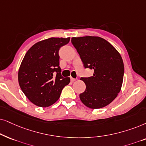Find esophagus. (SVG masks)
Returning a JSON list of instances; mask_svg holds the SVG:
<instances>
[{"instance_id":"1","label":"esophagus","mask_w":146,"mask_h":146,"mask_svg":"<svg viewBox=\"0 0 146 146\" xmlns=\"http://www.w3.org/2000/svg\"><path fill=\"white\" fill-rule=\"evenodd\" d=\"M75 81H76V79L73 78V77H71V82H74Z\"/></svg>"}]
</instances>
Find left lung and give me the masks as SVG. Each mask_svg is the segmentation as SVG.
Wrapping results in <instances>:
<instances>
[{
	"label": "left lung",
	"mask_w": 146,
	"mask_h": 146,
	"mask_svg": "<svg viewBox=\"0 0 146 146\" xmlns=\"http://www.w3.org/2000/svg\"><path fill=\"white\" fill-rule=\"evenodd\" d=\"M71 42L77 49L85 68L94 71L93 75L81 77L86 89L79 95L85 106L91 109L104 108L117 96L123 83V59L116 48L100 36L73 37Z\"/></svg>",
	"instance_id": "left-lung-1"
}]
</instances>
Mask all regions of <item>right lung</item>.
<instances>
[{
	"instance_id": "obj_1",
	"label": "right lung",
	"mask_w": 146,
	"mask_h": 146,
	"mask_svg": "<svg viewBox=\"0 0 146 146\" xmlns=\"http://www.w3.org/2000/svg\"><path fill=\"white\" fill-rule=\"evenodd\" d=\"M69 40V37L40 40L25 54L19 69V83L29 100L36 106L46 108L55 104L69 83V77L61 75L59 56V48Z\"/></svg>"
}]
</instances>
